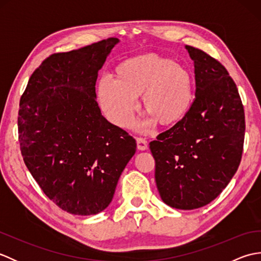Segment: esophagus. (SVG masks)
<instances>
[{
	"mask_svg": "<svg viewBox=\"0 0 261 261\" xmlns=\"http://www.w3.org/2000/svg\"><path fill=\"white\" fill-rule=\"evenodd\" d=\"M137 147L139 150H147L148 143L145 139H142V138H137Z\"/></svg>",
	"mask_w": 261,
	"mask_h": 261,
	"instance_id": "esophagus-1",
	"label": "esophagus"
}]
</instances>
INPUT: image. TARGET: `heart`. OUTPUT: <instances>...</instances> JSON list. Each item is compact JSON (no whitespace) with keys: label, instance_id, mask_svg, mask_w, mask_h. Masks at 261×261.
Instances as JSON below:
<instances>
[{"label":"heart","instance_id":"obj_1","mask_svg":"<svg viewBox=\"0 0 261 261\" xmlns=\"http://www.w3.org/2000/svg\"><path fill=\"white\" fill-rule=\"evenodd\" d=\"M139 96L142 112L147 114L140 130L150 129L156 123L176 125L193 107V75L173 59L147 54L123 60L114 69V81L102 79L97 84L99 107L119 127L131 123Z\"/></svg>","mask_w":261,"mask_h":261}]
</instances>
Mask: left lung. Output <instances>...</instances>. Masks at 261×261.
<instances>
[{
  "instance_id": "obj_1",
  "label": "left lung",
  "mask_w": 261,
  "mask_h": 261,
  "mask_svg": "<svg viewBox=\"0 0 261 261\" xmlns=\"http://www.w3.org/2000/svg\"><path fill=\"white\" fill-rule=\"evenodd\" d=\"M185 48L194 62L193 107L178 124L149 146L163 202L194 210L218 197L234 176L246 123L239 92L224 66L197 48Z\"/></svg>"
}]
</instances>
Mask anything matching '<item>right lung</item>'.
I'll return each instance as SVG.
<instances>
[{
	"instance_id": "right-lung-1",
	"label": "right lung",
	"mask_w": 261,
	"mask_h": 261,
	"mask_svg": "<svg viewBox=\"0 0 261 261\" xmlns=\"http://www.w3.org/2000/svg\"><path fill=\"white\" fill-rule=\"evenodd\" d=\"M109 38L54 54L33 71L21 96L19 141L43 193L75 215L109 206L136 140L104 118L96 102L98 70L116 43Z\"/></svg>"
}]
</instances>
